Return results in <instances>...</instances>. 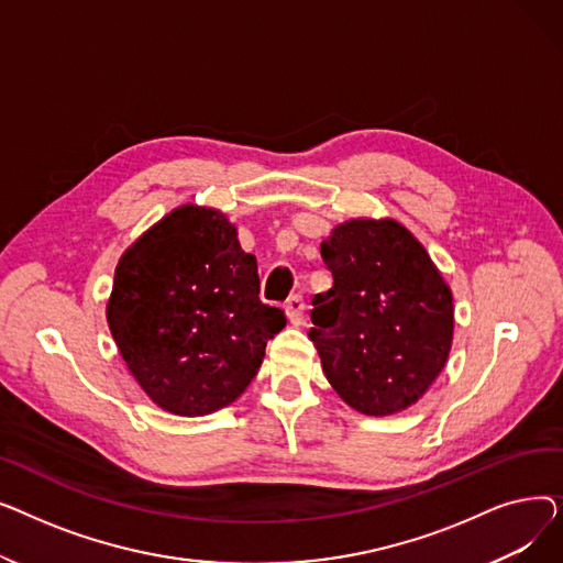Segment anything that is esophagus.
I'll return each mask as SVG.
<instances>
[{"label":"esophagus","mask_w":563,"mask_h":563,"mask_svg":"<svg viewBox=\"0 0 563 563\" xmlns=\"http://www.w3.org/2000/svg\"><path fill=\"white\" fill-rule=\"evenodd\" d=\"M303 310H306V301L301 294H291L285 303V314L294 323V327H299V323L303 321Z\"/></svg>","instance_id":"esophagus-1"}]
</instances>
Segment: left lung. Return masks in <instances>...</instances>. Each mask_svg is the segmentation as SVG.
I'll return each mask as SVG.
<instances>
[{"label": "left lung", "instance_id": "left-lung-1", "mask_svg": "<svg viewBox=\"0 0 563 563\" xmlns=\"http://www.w3.org/2000/svg\"><path fill=\"white\" fill-rule=\"evenodd\" d=\"M333 276L314 294L312 329L335 393L365 416L416 404L450 356L452 291L424 246L393 219H353L321 242Z\"/></svg>", "mask_w": 563, "mask_h": 563}]
</instances>
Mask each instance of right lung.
<instances>
[{"label":"right lung","instance_id":"1","mask_svg":"<svg viewBox=\"0 0 563 563\" xmlns=\"http://www.w3.org/2000/svg\"><path fill=\"white\" fill-rule=\"evenodd\" d=\"M121 356L157 406L196 418L240 397L285 327L257 260L217 210L177 207L128 249L107 306Z\"/></svg>","mask_w":563,"mask_h":563}]
</instances>
